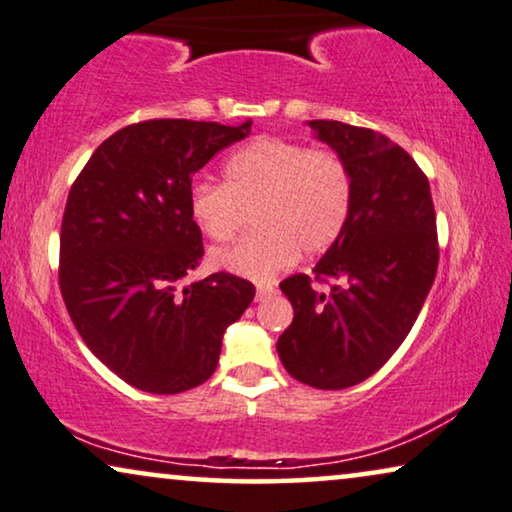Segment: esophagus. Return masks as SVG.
<instances>
[{"instance_id":"obj_1","label":"esophagus","mask_w":512,"mask_h":512,"mask_svg":"<svg viewBox=\"0 0 512 512\" xmlns=\"http://www.w3.org/2000/svg\"><path fill=\"white\" fill-rule=\"evenodd\" d=\"M274 292H276V285L260 283V285H257V295H255V299H257V302H264V299H269L271 295H274Z\"/></svg>"}]
</instances>
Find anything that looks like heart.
Here are the masks:
<instances>
[{
  "mask_svg": "<svg viewBox=\"0 0 512 512\" xmlns=\"http://www.w3.org/2000/svg\"><path fill=\"white\" fill-rule=\"evenodd\" d=\"M257 234L210 255L213 267L269 281L302 255L325 252L349 224L353 175L332 149L304 142L260 138L224 163V185L196 182L189 215L210 241L227 243L241 227V208H252Z\"/></svg>",
  "mask_w": 512,
  "mask_h": 512,
  "instance_id": "heart-1",
  "label": "heart"
}]
</instances>
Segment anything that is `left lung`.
<instances>
[{
  "mask_svg": "<svg viewBox=\"0 0 512 512\" xmlns=\"http://www.w3.org/2000/svg\"><path fill=\"white\" fill-rule=\"evenodd\" d=\"M306 124L349 163L353 208L313 278L281 283L295 318L276 349L290 377L337 391L372 377L410 335L438 271V234L431 187L403 147L342 121Z\"/></svg>",
  "mask_w": 512,
  "mask_h": 512,
  "instance_id": "left-lung-1",
  "label": "left lung"
}]
</instances>
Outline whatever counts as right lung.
I'll return each mask as SVG.
<instances>
[{
    "mask_svg": "<svg viewBox=\"0 0 512 512\" xmlns=\"http://www.w3.org/2000/svg\"><path fill=\"white\" fill-rule=\"evenodd\" d=\"M152 119L95 149L67 196L60 292L93 356L147 393H182L215 372L224 330L255 297L231 274L185 283L203 257L189 215L194 173L250 133Z\"/></svg>",
    "mask_w": 512,
    "mask_h": 512,
    "instance_id": "1",
    "label": "right lung"
}]
</instances>
